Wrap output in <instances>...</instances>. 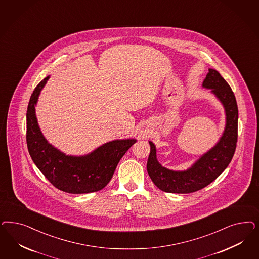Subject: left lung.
Listing matches in <instances>:
<instances>
[{
    "mask_svg": "<svg viewBox=\"0 0 259 259\" xmlns=\"http://www.w3.org/2000/svg\"><path fill=\"white\" fill-rule=\"evenodd\" d=\"M203 87L211 89V92L217 95L225 108V132L217 146L185 171H174L162 167L156 159L155 146L150 142L148 174L152 182L163 192L191 193L199 191L214 181L234 157L238 136V108L234 92L220 73L211 68L203 82Z\"/></svg>",
    "mask_w": 259,
    "mask_h": 259,
    "instance_id": "left-lung-1",
    "label": "left lung"
}]
</instances>
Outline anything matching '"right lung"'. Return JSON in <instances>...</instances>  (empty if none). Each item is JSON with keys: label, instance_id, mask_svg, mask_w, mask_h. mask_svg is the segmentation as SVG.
<instances>
[{"label": "right lung", "instance_id": "1", "mask_svg": "<svg viewBox=\"0 0 259 259\" xmlns=\"http://www.w3.org/2000/svg\"><path fill=\"white\" fill-rule=\"evenodd\" d=\"M50 77L35 88L26 111V144L35 165L45 177L60 191L68 193L98 192L113 176L120 159L136 140H115L107 143L91 154L68 156L52 147L40 132L35 115V105Z\"/></svg>", "mask_w": 259, "mask_h": 259}]
</instances>
